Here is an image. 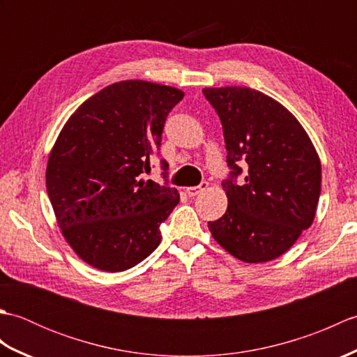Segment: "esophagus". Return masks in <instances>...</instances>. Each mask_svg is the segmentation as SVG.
I'll use <instances>...</instances> for the list:
<instances>
[{
	"mask_svg": "<svg viewBox=\"0 0 357 357\" xmlns=\"http://www.w3.org/2000/svg\"><path fill=\"white\" fill-rule=\"evenodd\" d=\"M207 187H208V183H207V181H202V183H201L199 185L187 187V188H185V192H187V195H188V196H196V195H199L201 192L206 190Z\"/></svg>",
	"mask_w": 357,
	"mask_h": 357,
	"instance_id": "34e87169",
	"label": "esophagus"
}]
</instances>
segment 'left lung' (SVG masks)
<instances>
[{
    "label": "left lung",
    "instance_id": "8db88e82",
    "mask_svg": "<svg viewBox=\"0 0 357 357\" xmlns=\"http://www.w3.org/2000/svg\"><path fill=\"white\" fill-rule=\"evenodd\" d=\"M221 119L229 207L208 230L238 259H276L313 224L321 161L312 139L282 104L248 87L204 89ZM245 170L242 171L241 169ZM244 172L245 179H236Z\"/></svg>",
    "mask_w": 357,
    "mask_h": 357
}]
</instances>
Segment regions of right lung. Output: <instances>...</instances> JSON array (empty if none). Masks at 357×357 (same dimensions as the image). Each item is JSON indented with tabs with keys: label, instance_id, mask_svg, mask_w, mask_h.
<instances>
[{
	"label": "right lung",
	"instance_id": "1",
	"mask_svg": "<svg viewBox=\"0 0 357 357\" xmlns=\"http://www.w3.org/2000/svg\"><path fill=\"white\" fill-rule=\"evenodd\" d=\"M181 90L130 79L82 102L53 146L45 185L66 241L82 261L116 273L135 267L161 242V225L178 206L161 159V185L141 179L161 146L165 119Z\"/></svg>",
	"mask_w": 357,
	"mask_h": 357
}]
</instances>
